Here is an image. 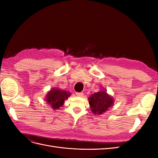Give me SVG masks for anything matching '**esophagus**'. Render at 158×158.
Listing matches in <instances>:
<instances>
[{
  "instance_id": "1",
  "label": "esophagus",
  "mask_w": 158,
  "mask_h": 158,
  "mask_svg": "<svg viewBox=\"0 0 158 158\" xmlns=\"http://www.w3.org/2000/svg\"><path fill=\"white\" fill-rule=\"evenodd\" d=\"M76 94L78 97H83V95H84V93H82V92H77Z\"/></svg>"
}]
</instances>
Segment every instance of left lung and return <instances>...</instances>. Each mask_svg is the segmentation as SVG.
I'll return each mask as SVG.
<instances>
[{
    "mask_svg": "<svg viewBox=\"0 0 158 158\" xmlns=\"http://www.w3.org/2000/svg\"><path fill=\"white\" fill-rule=\"evenodd\" d=\"M89 104L92 111L95 114H102L113 106L114 99L109 95L106 90L95 92L88 98Z\"/></svg>",
    "mask_w": 158,
    "mask_h": 158,
    "instance_id": "obj_1",
    "label": "left lung"
}]
</instances>
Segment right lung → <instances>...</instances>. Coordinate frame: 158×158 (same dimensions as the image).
<instances>
[{
	"instance_id": "1",
	"label": "right lung",
	"mask_w": 158,
	"mask_h": 158,
	"mask_svg": "<svg viewBox=\"0 0 158 158\" xmlns=\"http://www.w3.org/2000/svg\"><path fill=\"white\" fill-rule=\"evenodd\" d=\"M70 96V93L65 90L59 88H52L47 93L46 95V102L51 105L53 109H58L63 106L64 100Z\"/></svg>"
}]
</instances>
